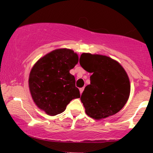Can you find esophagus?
Listing matches in <instances>:
<instances>
[{"label":"esophagus","mask_w":153,"mask_h":153,"mask_svg":"<svg viewBox=\"0 0 153 153\" xmlns=\"http://www.w3.org/2000/svg\"><path fill=\"white\" fill-rule=\"evenodd\" d=\"M83 90H84V88H80V94H82V91H83Z\"/></svg>","instance_id":"obj_1"}]
</instances>
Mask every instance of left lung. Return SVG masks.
<instances>
[{
  "mask_svg": "<svg viewBox=\"0 0 153 153\" xmlns=\"http://www.w3.org/2000/svg\"><path fill=\"white\" fill-rule=\"evenodd\" d=\"M80 65L92 73L80 100L88 117L101 120L119 112L129 99L130 82L124 68L105 55L82 53Z\"/></svg>",
  "mask_w": 153,
  "mask_h": 153,
  "instance_id": "left-lung-1",
  "label": "left lung"
}]
</instances>
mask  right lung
<instances>
[{
  "label": "right lung",
  "instance_id": "obj_1",
  "mask_svg": "<svg viewBox=\"0 0 153 153\" xmlns=\"http://www.w3.org/2000/svg\"><path fill=\"white\" fill-rule=\"evenodd\" d=\"M78 62V54L70 49H57L41 57L31 68L29 87L33 101L47 114L55 116L80 98L74 75L70 73Z\"/></svg>",
  "mask_w": 153,
  "mask_h": 153
}]
</instances>
